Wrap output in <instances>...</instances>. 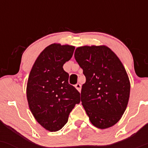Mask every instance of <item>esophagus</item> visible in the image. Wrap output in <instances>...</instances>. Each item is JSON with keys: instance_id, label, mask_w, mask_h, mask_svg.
<instances>
[{"instance_id": "1", "label": "esophagus", "mask_w": 148, "mask_h": 148, "mask_svg": "<svg viewBox=\"0 0 148 148\" xmlns=\"http://www.w3.org/2000/svg\"><path fill=\"white\" fill-rule=\"evenodd\" d=\"M75 88L79 91V92H81V89H82V85L80 84H77L75 85Z\"/></svg>"}]
</instances>
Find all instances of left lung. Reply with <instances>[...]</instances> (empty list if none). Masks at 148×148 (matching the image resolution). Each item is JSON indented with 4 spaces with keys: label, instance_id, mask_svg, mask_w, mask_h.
Masks as SVG:
<instances>
[{
    "label": "left lung",
    "instance_id": "obj_1",
    "mask_svg": "<svg viewBox=\"0 0 148 148\" xmlns=\"http://www.w3.org/2000/svg\"><path fill=\"white\" fill-rule=\"evenodd\" d=\"M74 58L86 77L81 101L89 120L99 129L113 126L125 112L130 92L123 64L106 46L78 47Z\"/></svg>",
    "mask_w": 148,
    "mask_h": 148
}]
</instances>
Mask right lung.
Returning a JSON list of instances; mask_svg holds the SVG:
<instances>
[{
	"mask_svg": "<svg viewBox=\"0 0 148 148\" xmlns=\"http://www.w3.org/2000/svg\"><path fill=\"white\" fill-rule=\"evenodd\" d=\"M75 47L51 44L39 54L28 77L26 96L37 122L47 130L56 132L68 121L80 93L69 84L63 65L71 59Z\"/></svg>",
	"mask_w": 148,
	"mask_h": 148,
	"instance_id": "1",
	"label": "right lung"
}]
</instances>
